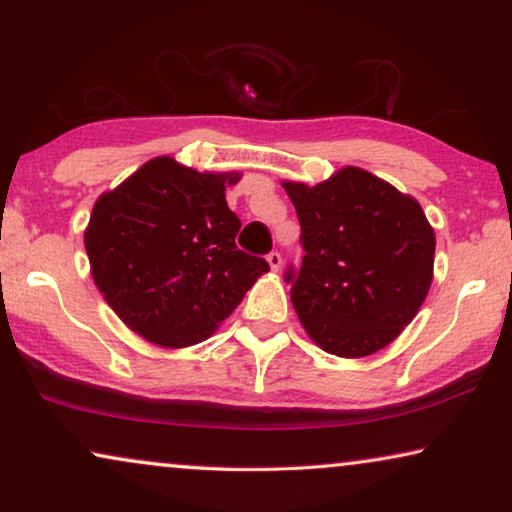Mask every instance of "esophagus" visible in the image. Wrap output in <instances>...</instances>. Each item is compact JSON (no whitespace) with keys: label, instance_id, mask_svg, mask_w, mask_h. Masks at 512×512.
<instances>
[{"label":"esophagus","instance_id":"34e87169","mask_svg":"<svg viewBox=\"0 0 512 512\" xmlns=\"http://www.w3.org/2000/svg\"><path fill=\"white\" fill-rule=\"evenodd\" d=\"M268 263H270V268L277 272L279 268H282V254H279V251H270V254H268Z\"/></svg>","mask_w":512,"mask_h":512}]
</instances>
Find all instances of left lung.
<instances>
[{
    "mask_svg": "<svg viewBox=\"0 0 512 512\" xmlns=\"http://www.w3.org/2000/svg\"><path fill=\"white\" fill-rule=\"evenodd\" d=\"M300 221V268L289 265L300 324L328 354L387 347L422 307L436 235L417 200L359 167L317 186L286 181Z\"/></svg>",
    "mask_w": 512,
    "mask_h": 512,
    "instance_id": "1",
    "label": "left lung"
}]
</instances>
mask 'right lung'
<instances>
[{"label":"right lung","mask_w":512,"mask_h":512,"mask_svg":"<svg viewBox=\"0 0 512 512\" xmlns=\"http://www.w3.org/2000/svg\"><path fill=\"white\" fill-rule=\"evenodd\" d=\"M237 179L163 156L95 202L86 230L93 279L142 338L160 347L205 340L270 270L235 244L242 223L226 186Z\"/></svg>","instance_id":"obj_1"}]
</instances>
